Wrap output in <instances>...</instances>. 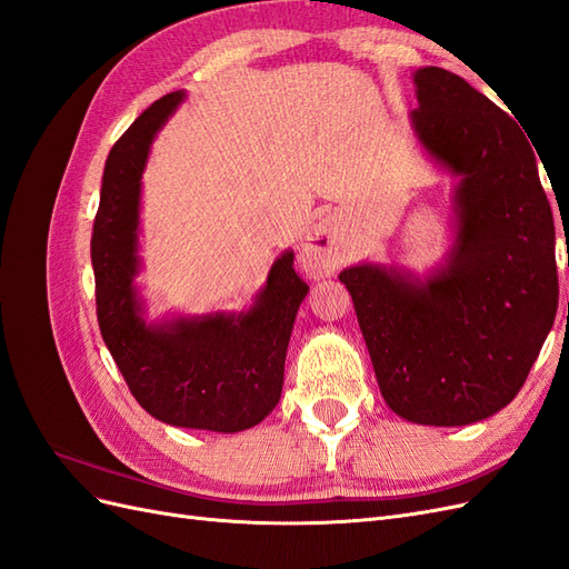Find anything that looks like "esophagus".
<instances>
[{
  "label": "esophagus",
  "mask_w": 569,
  "mask_h": 569,
  "mask_svg": "<svg viewBox=\"0 0 569 569\" xmlns=\"http://www.w3.org/2000/svg\"><path fill=\"white\" fill-rule=\"evenodd\" d=\"M301 249L308 261H313V266H318L320 272H332L341 268L347 263L351 251L347 237H343L332 216L318 220L316 226L306 232Z\"/></svg>",
  "instance_id": "obj_1"
}]
</instances>
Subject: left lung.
I'll return each instance as SVG.
<instances>
[{
    "label": "left lung",
    "instance_id": "1",
    "mask_svg": "<svg viewBox=\"0 0 569 569\" xmlns=\"http://www.w3.org/2000/svg\"><path fill=\"white\" fill-rule=\"evenodd\" d=\"M412 84V134L456 178L451 244L427 272L363 261L339 280L387 406L416 425L462 427L518 396L553 327L556 226L539 151L506 111L437 66Z\"/></svg>",
    "mask_w": 569,
    "mask_h": 569
}]
</instances>
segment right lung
<instances>
[{"label":"right lung","mask_w":569,"mask_h":569,"mask_svg":"<svg viewBox=\"0 0 569 569\" xmlns=\"http://www.w3.org/2000/svg\"><path fill=\"white\" fill-rule=\"evenodd\" d=\"M184 90L161 97L113 144L92 230L97 320L118 370L151 418L184 429L234 435L278 406L284 358L308 284L282 251L244 311L170 313L147 320L137 274L142 176Z\"/></svg>","instance_id":"1"}]
</instances>
